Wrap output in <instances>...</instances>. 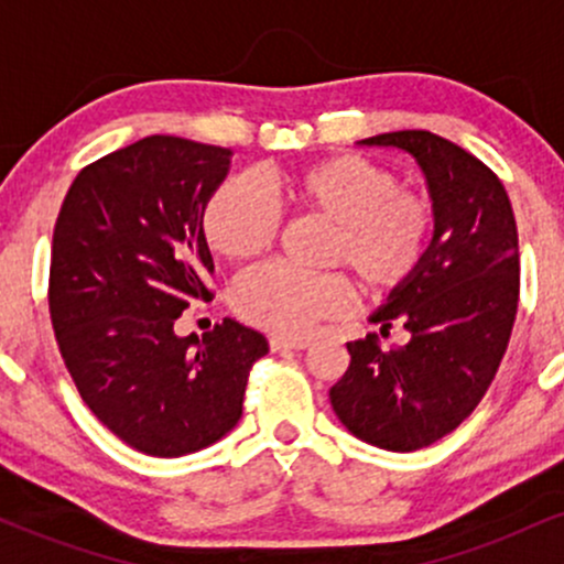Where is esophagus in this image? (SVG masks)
I'll return each instance as SVG.
<instances>
[{
	"label": "esophagus",
	"instance_id": "34e87169",
	"mask_svg": "<svg viewBox=\"0 0 564 564\" xmlns=\"http://www.w3.org/2000/svg\"><path fill=\"white\" fill-rule=\"evenodd\" d=\"M307 347V339H283V336H273V339H270V349H273V352H286V349H296V352H300V349Z\"/></svg>",
	"mask_w": 564,
	"mask_h": 564
}]
</instances>
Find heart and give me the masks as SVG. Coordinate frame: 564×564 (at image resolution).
<instances>
[{
  "instance_id": "b5f03b06",
  "label": "heart",
  "mask_w": 564,
  "mask_h": 564,
  "mask_svg": "<svg viewBox=\"0 0 564 564\" xmlns=\"http://www.w3.org/2000/svg\"><path fill=\"white\" fill-rule=\"evenodd\" d=\"M296 212L328 225L326 264H341L368 296H387L411 281L435 232L430 198L400 191L394 172L364 156H332L289 172L275 187ZM278 232V209L264 185L236 174L204 206V236L228 260H254ZM339 273L304 275L262 264L232 283L230 304L251 326L302 336L347 307Z\"/></svg>"
}]
</instances>
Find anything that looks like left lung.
I'll use <instances>...</instances> for the list:
<instances>
[{
  "label": "left lung",
  "instance_id": "1",
  "mask_svg": "<svg viewBox=\"0 0 564 564\" xmlns=\"http://www.w3.org/2000/svg\"><path fill=\"white\" fill-rule=\"evenodd\" d=\"M419 164L435 209L424 262L371 323H398L405 347L347 341L349 366L328 392L339 422L368 445L408 453L437 443L475 411L507 352L520 300L517 223L501 180L451 140L403 129L360 140Z\"/></svg>",
  "mask_w": 564,
  "mask_h": 564
}]
</instances>
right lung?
<instances>
[{
	"mask_svg": "<svg viewBox=\"0 0 564 564\" xmlns=\"http://www.w3.org/2000/svg\"><path fill=\"white\" fill-rule=\"evenodd\" d=\"M230 148L151 134L76 174L57 215L50 315L82 400L129 448L196 453L241 419L254 328L225 318L177 336L215 273L204 206L230 172Z\"/></svg>",
	"mask_w": 564,
	"mask_h": 564,
	"instance_id": "obj_1",
	"label": "right lung"
}]
</instances>
